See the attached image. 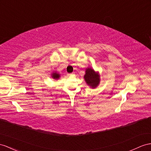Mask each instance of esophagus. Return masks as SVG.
Instances as JSON below:
<instances>
[{
	"instance_id": "1",
	"label": "esophagus",
	"mask_w": 151,
	"mask_h": 151,
	"mask_svg": "<svg viewBox=\"0 0 151 151\" xmlns=\"http://www.w3.org/2000/svg\"><path fill=\"white\" fill-rule=\"evenodd\" d=\"M73 74V73H69V74H68V76H71Z\"/></svg>"
}]
</instances>
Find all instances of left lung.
I'll return each mask as SVG.
<instances>
[{"instance_id": "1", "label": "left lung", "mask_w": 151, "mask_h": 151, "mask_svg": "<svg viewBox=\"0 0 151 151\" xmlns=\"http://www.w3.org/2000/svg\"><path fill=\"white\" fill-rule=\"evenodd\" d=\"M87 86L92 88L97 87L100 83L99 73L96 71L94 69L89 67L86 69V74L83 76Z\"/></svg>"}]
</instances>
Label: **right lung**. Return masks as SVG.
I'll return each mask as SVG.
<instances>
[{
    "label": "right lung",
    "instance_id": "1",
    "mask_svg": "<svg viewBox=\"0 0 151 151\" xmlns=\"http://www.w3.org/2000/svg\"><path fill=\"white\" fill-rule=\"evenodd\" d=\"M51 76L52 77V78L54 80H59L60 77V75L57 71H53L51 74Z\"/></svg>",
    "mask_w": 151,
    "mask_h": 151
}]
</instances>
